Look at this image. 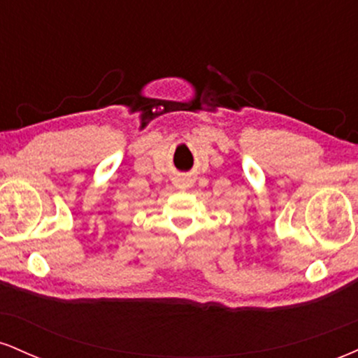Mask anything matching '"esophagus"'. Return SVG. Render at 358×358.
I'll return each mask as SVG.
<instances>
[{"mask_svg":"<svg viewBox=\"0 0 358 358\" xmlns=\"http://www.w3.org/2000/svg\"><path fill=\"white\" fill-rule=\"evenodd\" d=\"M176 185H178L180 188H187L188 187V180L187 178H180L178 183H176Z\"/></svg>","mask_w":358,"mask_h":358,"instance_id":"obj_1","label":"esophagus"}]
</instances>
